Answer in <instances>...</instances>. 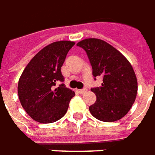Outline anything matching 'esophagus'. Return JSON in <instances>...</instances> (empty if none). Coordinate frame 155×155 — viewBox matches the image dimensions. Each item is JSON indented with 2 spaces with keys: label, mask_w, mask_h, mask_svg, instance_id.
<instances>
[{
  "label": "esophagus",
  "mask_w": 155,
  "mask_h": 155,
  "mask_svg": "<svg viewBox=\"0 0 155 155\" xmlns=\"http://www.w3.org/2000/svg\"><path fill=\"white\" fill-rule=\"evenodd\" d=\"M87 88H83V89L79 90V93H80L81 94H84L85 93H87Z\"/></svg>",
  "instance_id": "esophagus-1"
}]
</instances>
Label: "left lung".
Here are the masks:
<instances>
[{
    "label": "left lung",
    "mask_w": 155,
    "mask_h": 155,
    "mask_svg": "<svg viewBox=\"0 0 155 155\" xmlns=\"http://www.w3.org/2000/svg\"><path fill=\"white\" fill-rule=\"evenodd\" d=\"M77 45L87 52L93 75L103 78L101 87L91 89L97 97L89 106L91 114L103 122L119 120L129 112L137 94V80L130 61L101 39L87 38Z\"/></svg>",
    "instance_id": "1"
}]
</instances>
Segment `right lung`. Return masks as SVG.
<instances>
[{"label":"right lung","mask_w":155,"mask_h":155,"mask_svg":"<svg viewBox=\"0 0 155 155\" xmlns=\"http://www.w3.org/2000/svg\"><path fill=\"white\" fill-rule=\"evenodd\" d=\"M71 41H57L42 49L29 61L19 80L18 95L22 107L38 123L50 124L66 114L74 92L63 83L61 68L68 52L74 45Z\"/></svg>","instance_id":"obj_1"}]
</instances>
